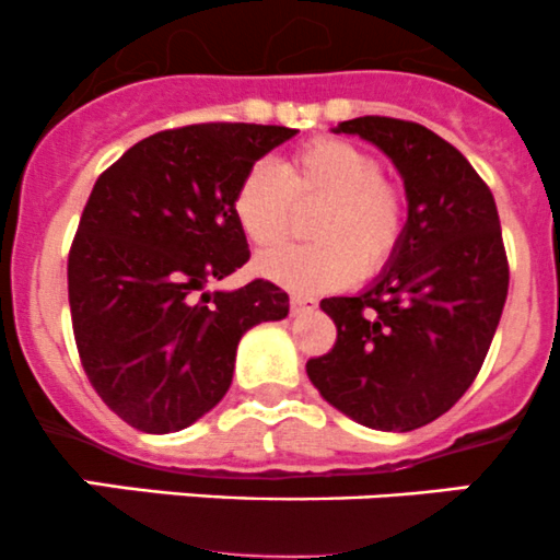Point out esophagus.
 Listing matches in <instances>:
<instances>
[{
  "label": "esophagus",
  "mask_w": 560,
  "mask_h": 560,
  "mask_svg": "<svg viewBox=\"0 0 560 560\" xmlns=\"http://www.w3.org/2000/svg\"><path fill=\"white\" fill-rule=\"evenodd\" d=\"M316 308V301L308 295H292L290 298V312L292 314H306V312H314Z\"/></svg>",
  "instance_id": "esophagus-1"
}]
</instances>
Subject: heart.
<instances>
[{"label":"heart","mask_w":560,"mask_h":560,"mask_svg":"<svg viewBox=\"0 0 560 560\" xmlns=\"http://www.w3.org/2000/svg\"><path fill=\"white\" fill-rule=\"evenodd\" d=\"M314 244L281 246L257 259L265 279L301 292L374 279L400 252L409 224L406 195L382 162L343 138H314L276 165H252L233 191V217L248 244L268 248L290 235L295 211Z\"/></svg>","instance_id":"obj_1"}]
</instances>
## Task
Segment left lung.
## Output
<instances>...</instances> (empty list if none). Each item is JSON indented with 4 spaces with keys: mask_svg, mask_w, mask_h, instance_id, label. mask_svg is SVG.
Segmentation results:
<instances>
[{
    "mask_svg": "<svg viewBox=\"0 0 560 560\" xmlns=\"http://www.w3.org/2000/svg\"><path fill=\"white\" fill-rule=\"evenodd\" d=\"M336 132L371 140L409 197L406 238L354 298H325L336 343L306 363L322 398L376 431H415L477 380L510 290L499 211L466 156L404 118L360 116Z\"/></svg>",
    "mask_w": 560,
    "mask_h": 560,
    "instance_id": "1",
    "label": "left lung"
}]
</instances>
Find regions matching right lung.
Returning a JSON list of instances; mask_svg holds the SVG:
<instances>
[{
    "mask_svg": "<svg viewBox=\"0 0 560 560\" xmlns=\"http://www.w3.org/2000/svg\"><path fill=\"white\" fill-rule=\"evenodd\" d=\"M295 132L230 121L165 129L94 184L67 259L72 332L92 387L138 431L200 420L233 385L241 336L290 312L273 281L206 287L248 262L233 217L241 175Z\"/></svg>",
    "mask_w": 560,
    "mask_h": 560,
    "instance_id": "add662e5",
    "label": "right lung"
}]
</instances>
